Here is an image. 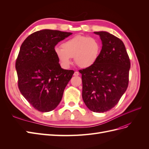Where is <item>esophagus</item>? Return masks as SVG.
I'll return each mask as SVG.
<instances>
[{
	"label": "esophagus",
	"mask_w": 149,
	"mask_h": 149,
	"mask_svg": "<svg viewBox=\"0 0 149 149\" xmlns=\"http://www.w3.org/2000/svg\"><path fill=\"white\" fill-rule=\"evenodd\" d=\"M79 74V72L78 71H75L74 73V76H78Z\"/></svg>",
	"instance_id": "34e87169"
}]
</instances>
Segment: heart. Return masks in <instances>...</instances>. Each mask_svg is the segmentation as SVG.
I'll return each mask as SVG.
<instances>
[{
  "label": "heart",
  "mask_w": 149,
  "mask_h": 149,
  "mask_svg": "<svg viewBox=\"0 0 149 149\" xmlns=\"http://www.w3.org/2000/svg\"><path fill=\"white\" fill-rule=\"evenodd\" d=\"M61 46V48H55V53L61 65L65 68L70 66L73 57L79 67H91L97 62L101 51V45L97 39L83 35H76Z\"/></svg>",
  "instance_id": "obj_1"
}]
</instances>
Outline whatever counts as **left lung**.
Returning <instances> with one entry per match:
<instances>
[{
  "label": "left lung",
  "instance_id": "left-lung-1",
  "mask_svg": "<svg viewBox=\"0 0 149 149\" xmlns=\"http://www.w3.org/2000/svg\"><path fill=\"white\" fill-rule=\"evenodd\" d=\"M102 41L100 57L93 66L79 70L84 102L95 112L109 111L118 103L129 83L130 63L124 43L107 31H94Z\"/></svg>",
  "mask_w": 149,
  "mask_h": 149
}]
</instances>
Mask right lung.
Here are the masks:
<instances>
[{"mask_svg": "<svg viewBox=\"0 0 149 149\" xmlns=\"http://www.w3.org/2000/svg\"><path fill=\"white\" fill-rule=\"evenodd\" d=\"M72 33L45 29L22 43L15 63L20 93L35 109L53 111L60 102L73 70L61 68L55 53L58 42Z\"/></svg>", "mask_w": 149, "mask_h": 149, "instance_id": "obj_1", "label": "right lung"}]
</instances>
